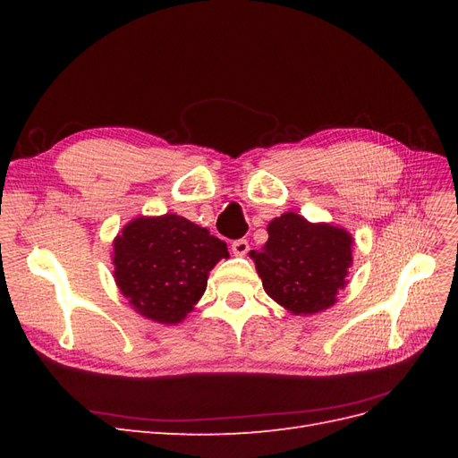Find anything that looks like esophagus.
<instances>
[{
    "label": "esophagus",
    "mask_w": 458,
    "mask_h": 458,
    "mask_svg": "<svg viewBox=\"0 0 458 458\" xmlns=\"http://www.w3.org/2000/svg\"><path fill=\"white\" fill-rule=\"evenodd\" d=\"M231 250L234 256H246L248 250H250V246H248L246 239H239V241H233Z\"/></svg>",
    "instance_id": "obj_1"
}]
</instances>
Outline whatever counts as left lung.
Instances as JSON below:
<instances>
[{"mask_svg":"<svg viewBox=\"0 0 458 458\" xmlns=\"http://www.w3.org/2000/svg\"><path fill=\"white\" fill-rule=\"evenodd\" d=\"M269 239L252 250L263 290L294 315H313L330 308L345 286L353 239L330 224H310L286 212L267 225Z\"/></svg>","mask_w":458,"mask_h":458,"instance_id":"left-lung-1","label":"left lung"}]
</instances>
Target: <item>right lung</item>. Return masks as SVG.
Segmentation results:
<instances>
[{
  "label": "right lung",
  "instance_id": "obj_1",
  "mask_svg": "<svg viewBox=\"0 0 458 458\" xmlns=\"http://www.w3.org/2000/svg\"><path fill=\"white\" fill-rule=\"evenodd\" d=\"M227 244L192 221L135 217L114 239V281L133 310L162 325L183 321Z\"/></svg>",
  "mask_w": 458,
  "mask_h": 458
}]
</instances>
